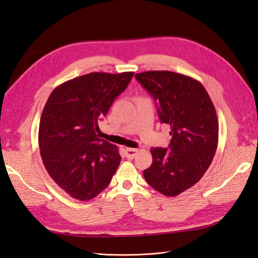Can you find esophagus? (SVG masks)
<instances>
[{
	"instance_id": "34e87169",
	"label": "esophagus",
	"mask_w": 258,
	"mask_h": 258,
	"mask_svg": "<svg viewBox=\"0 0 258 258\" xmlns=\"http://www.w3.org/2000/svg\"><path fill=\"white\" fill-rule=\"evenodd\" d=\"M139 153V149H136V148H127L126 149V157L128 159H133L135 157H137Z\"/></svg>"
}]
</instances>
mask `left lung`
Returning a JSON list of instances; mask_svg holds the SVG:
<instances>
[{
	"mask_svg": "<svg viewBox=\"0 0 258 258\" xmlns=\"http://www.w3.org/2000/svg\"><path fill=\"white\" fill-rule=\"evenodd\" d=\"M136 79L153 97L160 121L171 127L168 148L150 149L153 163L143 175L166 197H176L200 181L215 157L219 121L205 87L197 80L167 70L145 72Z\"/></svg>",
	"mask_w": 258,
	"mask_h": 258,
	"instance_id": "1",
	"label": "left lung"
}]
</instances>
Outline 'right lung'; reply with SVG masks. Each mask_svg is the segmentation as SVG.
I'll use <instances>...</instances> for the list:
<instances>
[{
    "label": "right lung",
    "mask_w": 258,
    "mask_h": 258,
    "mask_svg": "<svg viewBox=\"0 0 258 258\" xmlns=\"http://www.w3.org/2000/svg\"><path fill=\"white\" fill-rule=\"evenodd\" d=\"M133 73H91L58 85L44 105L40 156L51 178L70 197L90 201L111 182L121 157L99 139L98 120L126 90Z\"/></svg>",
    "instance_id": "right-lung-1"
}]
</instances>
